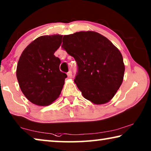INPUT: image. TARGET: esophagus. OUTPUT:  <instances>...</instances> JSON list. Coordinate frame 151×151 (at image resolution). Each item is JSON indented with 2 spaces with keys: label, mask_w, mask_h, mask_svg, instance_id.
Returning a JSON list of instances; mask_svg holds the SVG:
<instances>
[{
  "label": "esophagus",
  "mask_w": 151,
  "mask_h": 151,
  "mask_svg": "<svg viewBox=\"0 0 151 151\" xmlns=\"http://www.w3.org/2000/svg\"><path fill=\"white\" fill-rule=\"evenodd\" d=\"M67 75H68V77H69V78H70L71 76H72V72L70 70V71H68V73H67Z\"/></svg>",
  "instance_id": "obj_1"
}]
</instances>
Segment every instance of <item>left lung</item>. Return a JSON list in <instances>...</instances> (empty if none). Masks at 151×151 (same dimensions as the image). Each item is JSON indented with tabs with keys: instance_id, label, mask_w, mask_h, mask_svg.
I'll return each mask as SVG.
<instances>
[{
	"instance_id": "8db88e82",
	"label": "left lung",
	"mask_w": 151,
	"mask_h": 151,
	"mask_svg": "<svg viewBox=\"0 0 151 151\" xmlns=\"http://www.w3.org/2000/svg\"><path fill=\"white\" fill-rule=\"evenodd\" d=\"M63 42V48L77 63L75 83L83 96L94 104L109 102L124 79L125 66L119 50L92 31L66 35Z\"/></svg>"
}]
</instances>
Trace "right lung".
<instances>
[{"instance_id":"right-lung-1","label":"right lung","mask_w":151,"mask_h":151,"mask_svg":"<svg viewBox=\"0 0 151 151\" xmlns=\"http://www.w3.org/2000/svg\"><path fill=\"white\" fill-rule=\"evenodd\" d=\"M63 36L37 37L25 47L18 61L16 75L21 91L37 106L52 104L63 88L67 75L60 70V60L54 56Z\"/></svg>"}]
</instances>
